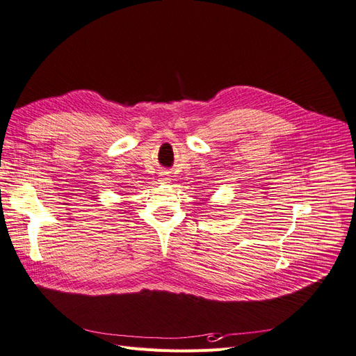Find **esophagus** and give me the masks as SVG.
<instances>
[{
    "instance_id": "esophagus-1",
    "label": "esophagus",
    "mask_w": 356,
    "mask_h": 356,
    "mask_svg": "<svg viewBox=\"0 0 356 356\" xmlns=\"http://www.w3.org/2000/svg\"><path fill=\"white\" fill-rule=\"evenodd\" d=\"M171 179H170V176H168V173H163L161 175V177H159V181L161 183H168Z\"/></svg>"
}]
</instances>
